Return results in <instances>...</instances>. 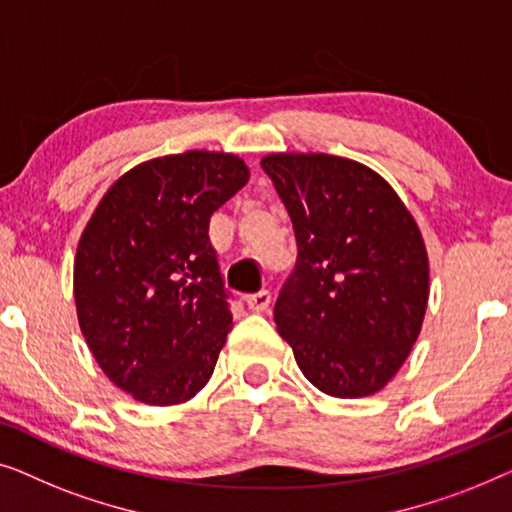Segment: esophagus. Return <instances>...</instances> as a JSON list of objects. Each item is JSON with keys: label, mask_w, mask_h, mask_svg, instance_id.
<instances>
[{"label": "esophagus", "mask_w": 512, "mask_h": 512, "mask_svg": "<svg viewBox=\"0 0 512 512\" xmlns=\"http://www.w3.org/2000/svg\"><path fill=\"white\" fill-rule=\"evenodd\" d=\"M246 304H248L250 311L264 313L266 308L271 306V292H269V290H259V292H255V294H248Z\"/></svg>", "instance_id": "1"}]
</instances>
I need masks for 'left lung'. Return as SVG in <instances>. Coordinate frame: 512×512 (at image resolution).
<instances>
[{
  "instance_id": "obj_1",
  "label": "left lung",
  "mask_w": 512,
  "mask_h": 512,
  "mask_svg": "<svg viewBox=\"0 0 512 512\" xmlns=\"http://www.w3.org/2000/svg\"><path fill=\"white\" fill-rule=\"evenodd\" d=\"M290 213L297 264L273 320L320 392L383 390L406 362L429 299L420 229L376 171L336 155L262 160Z\"/></svg>"
}]
</instances>
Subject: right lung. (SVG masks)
<instances>
[{
  "label": "right lung",
  "mask_w": 512,
  "mask_h": 512,
  "mask_svg": "<svg viewBox=\"0 0 512 512\" xmlns=\"http://www.w3.org/2000/svg\"><path fill=\"white\" fill-rule=\"evenodd\" d=\"M248 183L236 155L157 157L115 181L81 236L74 294L102 371L148 406L192 399L232 329L208 225Z\"/></svg>",
  "instance_id": "1"
}]
</instances>
